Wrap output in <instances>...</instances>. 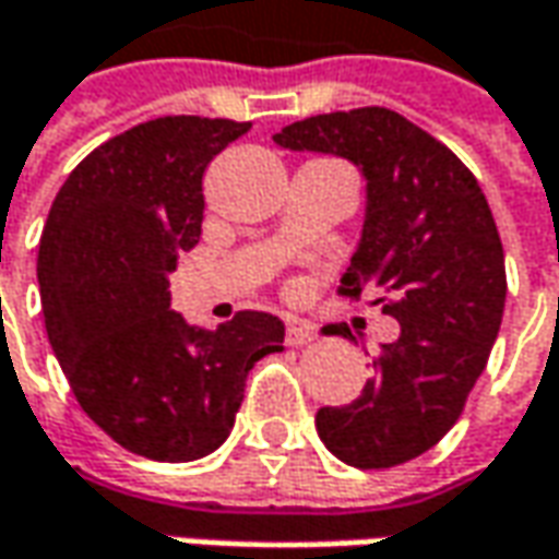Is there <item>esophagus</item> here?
Here are the masks:
<instances>
[{"instance_id":"1","label":"esophagus","mask_w":559,"mask_h":559,"mask_svg":"<svg viewBox=\"0 0 559 559\" xmlns=\"http://www.w3.org/2000/svg\"><path fill=\"white\" fill-rule=\"evenodd\" d=\"M313 326H308V323H301V320H289L286 323V345H308V342H313Z\"/></svg>"}]
</instances>
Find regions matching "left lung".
Here are the masks:
<instances>
[{"label": "left lung", "mask_w": 559, "mask_h": 559, "mask_svg": "<svg viewBox=\"0 0 559 559\" xmlns=\"http://www.w3.org/2000/svg\"><path fill=\"white\" fill-rule=\"evenodd\" d=\"M273 140L364 170V236L338 292H373L401 323L360 395L317 411V432L357 469L414 461L461 419L501 330L507 273L491 207L444 142L379 105L295 120Z\"/></svg>", "instance_id": "left-lung-1"}]
</instances>
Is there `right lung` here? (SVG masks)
Masks as SVG:
<instances>
[{"instance_id":"1","label":"right lung","mask_w":559,"mask_h":559,"mask_svg":"<svg viewBox=\"0 0 559 559\" xmlns=\"http://www.w3.org/2000/svg\"><path fill=\"white\" fill-rule=\"evenodd\" d=\"M248 120H145L71 170L43 226L36 276L71 392L105 436L148 461L217 451L248 370L283 352L280 317L239 311L221 330L170 308L167 273L202 236L204 167Z\"/></svg>"}]
</instances>
